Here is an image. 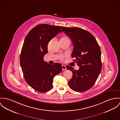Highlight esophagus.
Wrapping results in <instances>:
<instances>
[{
  "label": "esophagus",
  "instance_id": "obj_1",
  "mask_svg": "<svg viewBox=\"0 0 120 120\" xmlns=\"http://www.w3.org/2000/svg\"><path fill=\"white\" fill-rule=\"evenodd\" d=\"M62 69H63V70H66V67L65 65H62Z\"/></svg>",
  "mask_w": 120,
  "mask_h": 120
}]
</instances>
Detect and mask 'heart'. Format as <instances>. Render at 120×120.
Segmentation results:
<instances>
[{
  "label": "heart",
  "mask_w": 120,
  "mask_h": 120,
  "mask_svg": "<svg viewBox=\"0 0 120 120\" xmlns=\"http://www.w3.org/2000/svg\"><path fill=\"white\" fill-rule=\"evenodd\" d=\"M61 40H69V39L67 37H64L62 38L61 39ZM68 55H67V54H65V55H61L59 56V59L60 60H61V61H63L65 58L68 57Z\"/></svg>",
  "instance_id": "b5f03b06"
}]
</instances>
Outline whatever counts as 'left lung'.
<instances>
[{"label":"left lung","instance_id":"obj_1","mask_svg":"<svg viewBox=\"0 0 120 120\" xmlns=\"http://www.w3.org/2000/svg\"><path fill=\"white\" fill-rule=\"evenodd\" d=\"M63 31L72 40L74 49L71 56L79 67L76 70L67 66L73 76L68 84L74 91L83 92L95 83L102 68L101 51L96 40L89 31L80 28L61 26Z\"/></svg>","mask_w":120,"mask_h":120}]
</instances>
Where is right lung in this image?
Here are the masks:
<instances>
[{
    "label": "right lung",
    "mask_w": 120,
    "mask_h": 120,
    "mask_svg": "<svg viewBox=\"0 0 120 120\" xmlns=\"http://www.w3.org/2000/svg\"><path fill=\"white\" fill-rule=\"evenodd\" d=\"M62 31L58 26L38 25L26 37L20 56V64L24 78L34 90L44 93L52 88L53 78L62 70V65L49 64L43 57L48 52L50 41Z\"/></svg>",
    "instance_id": "1"
}]
</instances>
